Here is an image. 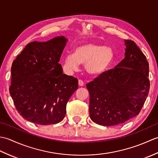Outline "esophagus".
<instances>
[{
    "instance_id": "34e87169",
    "label": "esophagus",
    "mask_w": 158,
    "mask_h": 158,
    "mask_svg": "<svg viewBox=\"0 0 158 158\" xmlns=\"http://www.w3.org/2000/svg\"><path fill=\"white\" fill-rule=\"evenodd\" d=\"M79 86H83V85H84V82H83L81 79H79Z\"/></svg>"
}]
</instances>
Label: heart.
<instances>
[{
	"instance_id": "obj_1",
	"label": "heart",
	"mask_w": 158,
	"mask_h": 158,
	"mask_svg": "<svg viewBox=\"0 0 158 158\" xmlns=\"http://www.w3.org/2000/svg\"><path fill=\"white\" fill-rule=\"evenodd\" d=\"M114 53L111 48L94 43L77 46L73 54L69 53L64 58L65 66L74 70L79 64H85V70L92 76H99L109 69L113 62Z\"/></svg>"
}]
</instances>
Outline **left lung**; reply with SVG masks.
I'll return each instance as SVG.
<instances>
[{
    "instance_id": "obj_1",
    "label": "left lung",
    "mask_w": 158,
    "mask_h": 158,
    "mask_svg": "<svg viewBox=\"0 0 158 158\" xmlns=\"http://www.w3.org/2000/svg\"><path fill=\"white\" fill-rule=\"evenodd\" d=\"M125 42V58L86 85L90 118L99 125H118L138 115L148 96V61L135 41Z\"/></svg>"
}]
</instances>
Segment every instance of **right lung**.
Segmentation results:
<instances>
[{
  "label": "right lung",
  "instance_id": "right-lung-1",
  "mask_svg": "<svg viewBox=\"0 0 158 158\" xmlns=\"http://www.w3.org/2000/svg\"><path fill=\"white\" fill-rule=\"evenodd\" d=\"M67 39L28 43L11 66L9 92L23 119L40 125L59 123L66 104L78 88V80L63 74L59 64Z\"/></svg>",
  "mask_w": 158,
  "mask_h": 158
}]
</instances>
